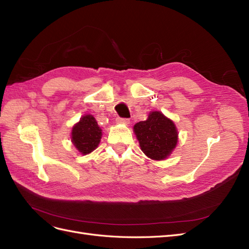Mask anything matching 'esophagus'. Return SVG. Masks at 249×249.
<instances>
[{"label":"esophagus","instance_id":"esophagus-1","mask_svg":"<svg viewBox=\"0 0 249 249\" xmlns=\"http://www.w3.org/2000/svg\"><path fill=\"white\" fill-rule=\"evenodd\" d=\"M116 123H117V124H130V120L127 119V118H120V117H118V118H116Z\"/></svg>","mask_w":249,"mask_h":249}]
</instances>
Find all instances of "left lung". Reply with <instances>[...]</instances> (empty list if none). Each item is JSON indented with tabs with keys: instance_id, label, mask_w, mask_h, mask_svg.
Returning a JSON list of instances; mask_svg holds the SVG:
<instances>
[{
	"instance_id": "obj_1",
	"label": "left lung",
	"mask_w": 249,
	"mask_h": 249,
	"mask_svg": "<svg viewBox=\"0 0 249 249\" xmlns=\"http://www.w3.org/2000/svg\"><path fill=\"white\" fill-rule=\"evenodd\" d=\"M140 148L152 160H165L172 154L178 141L175 123L160 111L149 112L144 122L134 125Z\"/></svg>"
}]
</instances>
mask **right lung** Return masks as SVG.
I'll list each match as a JSON object with an SVG mask.
<instances>
[{
	"mask_svg": "<svg viewBox=\"0 0 249 249\" xmlns=\"http://www.w3.org/2000/svg\"><path fill=\"white\" fill-rule=\"evenodd\" d=\"M71 142L79 153L88 155L99 146L102 139V129L91 114L83 115L72 126Z\"/></svg>",
	"mask_w": 249,
	"mask_h": 249,
	"instance_id": "add662e5",
	"label": "right lung"
}]
</instances>
